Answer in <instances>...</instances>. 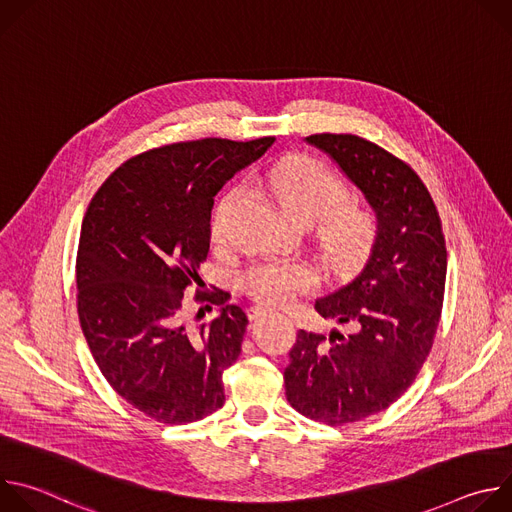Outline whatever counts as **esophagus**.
<instances>
[{
  "label": "esophagus",
  "instance_id": "34e87169",
  "mask_svg": "<svg viewBox=\"0 0 512 512\" xmlns=\"http://www.w3.org/2000/svg\"><path fill=\"white\" fill-rule=\"evenodd\" d=\"M271 310H267V308H263V306H251L249 310H247V318L253 322V320H259V318H263V316H267Z\"/></svg>",
  "mask_w": 512,
  "mask_h": 512
}]
</instances>
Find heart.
I'll return each mask as SVG.
<instances>
[{
  "instance_id": "obj_1",
  "label": "heart",
  "mask_w": 512,
  "mask_h": 512,
  "mask_svg": "<svg viewBox=\"0 0 512 512\" xmlns=\"http://www.w3.org/2000/svg\"><path fill=\"white\" fill-rule=\"evenodd\" d=\"M257 182L267 186L277 202L304 223H318L326 257L338 269H354L367 261L377 241L375 216L350 204L346 184L322 162L306 156L287 158L261 174ZM243 186H235L218 202L212 214V235H225L227 214L241 196ZM316 271L302 261H265L243 273L241 285L261 304H285L314 289Z\"/></svg>"
}]
</instances>
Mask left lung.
Instances as JSON below:
<instances>
[{"label":"left lung","instance_id":"obj_1","mask_svg":"<svg viewBox=\"0 0 512 512\" xmlns=\"http://www.w3.org/2000/svg\"><path fill=\"white\" fill-rule=\"evenodd\" d=\"M306 141L338 164L377 216L367 265L314 306L350 332L300 330L283 371L291 407L344 425L387 409L415 381L440 324L448 253L440 214L403 160L352 133Z\"/></svg>","mask_w":512,"mask_h":512}]
</instances>
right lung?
I'll return each instance as SVG.
<instances>
[{"mask_svg":"<svg viewBox=\"0 0 512 512\" xmlns=\"http://www.w3.org/2000/svg\"><path fill=\"white\" fill-rule=\"evenodd\" d=\"M271 143L206 137L143 152L103 182L83 218V334L115 393L160 423H192L225 405L223 373L249 320L216 287L196 294L221 306L210 324L188 328L180 310L184 289L202 283L196 269L208 255L216 192Z\"/></svg>","mask_w":512,"mask_h":512,"instance_id":"add662e5","label":"right lung"}]
</instances>
